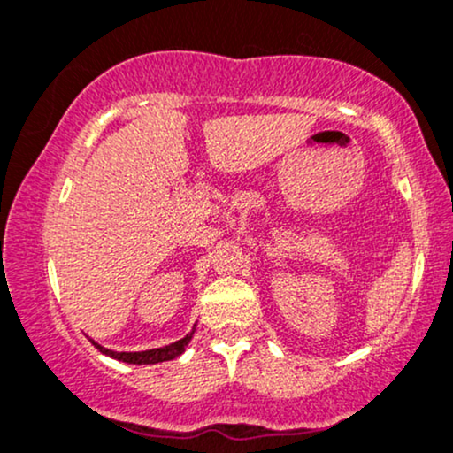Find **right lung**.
Returning a JSON list of instances; mask_svg holds the SVG:
<instances>
[{
    "mask_svg": "<svg viewBox=\"0 0 453 453\" xmlns=\"http://www.w3.org/2000/svg\"><path fill=\"white\" fill-rule=\"evenodd\" d=\"M193 333L195 331H190L184 339H180V342L165 345V348L146 349V352H114V349H108V348H104V345L95 343L93 339H90V342H93V345L99 349L101 354L110 356V358L120 360V363H129V365H157V363H165V360L178 358V356L184 352V348H186V345H188L190 339H193Z\"/></svg>",
    "mask_w": 453,
    "mask_h": 453,
    "instance_id": "obj_1",
    "label": "right lung"
}]
</instances>
